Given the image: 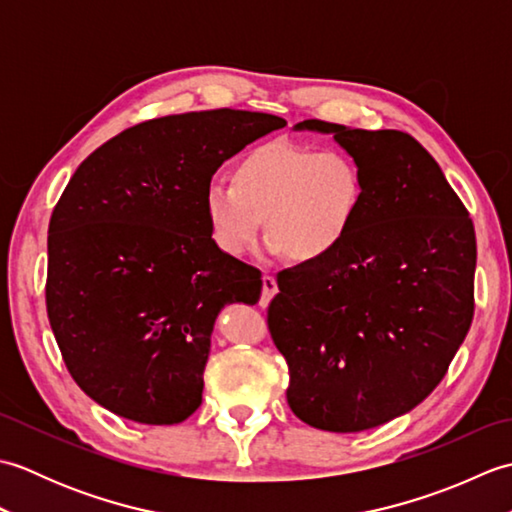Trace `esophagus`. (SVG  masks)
<instances>
[{
    "label": "esophagus",
    "instance_id": "34e87169",
    "mask_svg": "<svg viewBox=\"0 0 512 512\" xmlns=\"http://www.w3.org/2000/svg\"><path fill=\"white\" fill-rule=\"evenodd\" d=\"M277 295V279L273 275L262 277V306H268L270 299Z\"/></svg>",
    "mask_w": 512,
    "mask_h": 512
}]
</instances>
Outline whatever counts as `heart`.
<instances>
[{
    "instance_id": "obj_1",
    "label": "heart",
    "mask_w": 512,
    "mask_h": 512,
    "mask_svg": "<svg viewBox=\"0 0 512 512\" xmlns=\"http://www.w3.org/2000/svg\"><path fill=\"white\" fill-rule=\"evenodd\" d=\"M361 195V173L341 151L273 140L237 162L233 182L206 187L204 211L213 242L228 257L246 255L266 222L270 250L317 264L352 233Z\"/></svg>"
}]
</instances>
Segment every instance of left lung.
Returning a JSON list of instances; mask_svg holds the SVG:
<instances>
[{
	"mask_svg": "<svg viewBox=\"0 0 512 512\" xmlns=\"http://www.w3.org/2000/svg\"><path fill=\"white\" fill-rule=\"evenodd\" d=\"M334 134L361 173L352 233L334 255L277 275L268 330L290 372L288 405L314 429L354 433L411 411L471 328L475 228L442 169L398 129Z\"/></svg>",
	"mask_w": 512,
	"mask_h": 512,
	"instance_id": "obj_1",
	"label": "left lung"
}]
</instances>
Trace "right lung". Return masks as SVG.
I'll return each instance as SVG.
<instances>
[{"label": "right lung", "mask_w": 512, "mask_h": 512, "mask_svg": "<svg viewBox=\"0 0 512 512\" xmlns=\"http://www.w3.org/2000/svg\"><path fill=\"white\" fill-rule=\"evenodd\" d=\"M284 125L228 107L151 118L74 171L48 226L46 308L65 367L101 407L143 424L200 407L217 312L262 295V273L213 242L204 191Z\"/></svg>", "instance_id": "obj_1"}]
</instances>
